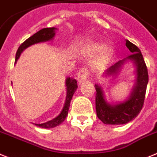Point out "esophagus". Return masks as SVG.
Instances as JSON below:
<instances>
[{
	"instance_id": "34e87169",
	"label": "esophagus",
	"mask_w": 157,
	"mask_h": 157,
	"mask_svg": "<svg viewBox=\"0 0 157 157\" xmlns=\"http://www.w3.org/2000/svg\"><path fill=\"white\" fill-rule=\"evenodd\" d=\"M90 76L89 70L86 68H82L78 73V81L79 83H82L86 80Z\"/></svg>"
}]
</instances>
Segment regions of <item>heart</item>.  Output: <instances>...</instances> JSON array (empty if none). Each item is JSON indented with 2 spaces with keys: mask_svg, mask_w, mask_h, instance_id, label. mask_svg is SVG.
<instances>
[{
  "mask_svg": "<svg viewBox=\"0 0 157 157\" xmlns=\"http://www.w3.org/2000/svg\"><path fill=\"white\" fill-rule=\"evenodd\" d=\"M89 50L92 52H96L100 50L99 52L98 61L101 63H105L107 60L110 58V56L113 54V48L109 45H105L101 48V45L98 44H90L89 47Z\"/></svg>",
  "mask_w": 157,
  "mask_h": 157,
  "instance_id": "heart-1",
  "label": "heart"
}]
</instances>
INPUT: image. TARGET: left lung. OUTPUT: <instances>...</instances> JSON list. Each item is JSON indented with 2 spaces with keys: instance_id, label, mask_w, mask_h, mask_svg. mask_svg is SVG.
Returning a JSON list of instances; mask_svg holds the SVG:
<instances>
[{
  "instance_id": "8db88e82",
  "label": "left lung",
  "mask_w": 157,
  "mask_h": 157,
  "mask_svg": "<svg viewBox=\"0 0 157 157\" xmlns=\"http://www.w3.org/2000/svg\"><path fill=\"white\" fill-rule=\"evenodd\" d=\"M125 45L132 54L109 67L103 74H105V77L117 75L122 68V66L128 61H131L134 63L136 67V81L130 95L124 101L115 103L107 102L101 87L98 84H95L96 112L98 117L104 124H126L139 114L144 105L146 88L148 82L147 67L140 49L127 40Z\"/></svg>"
}]
</instances>
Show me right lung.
<instances>
[{"instance_id": "obj_1", "label": "right lung", "mask_w": 157, "mask_h": 157, "mask_svg": "<svg viewBox=\"0 0 157 157\" xmlns=\"http://www.w3.org/2000/svg\"><path fill=\"white\" fill-rule=\"evenodd\" d=\"M56 29H56V28H45V29H43L39 31V32H37L36 33H35L33 36H32L28 40H25V42L19 47L17 54H16L15 63H17V59L21 56V54L24 52V50H25L29 47L32 46L33 44L47 42V41H50V40H53L55 35H56ZM66 87H67V96H66L65 104H64L63 108L61 113L57 117H55L54 119L48 121L47 122L42 123V124H35L36 126L44 128H52L63 122L67 116L70 103H71V101L74 93L75 92V90L78 88L77 81L75 79H74V78H71L70 77H68L66 79Z\"/></svg>"}]
</instances>
